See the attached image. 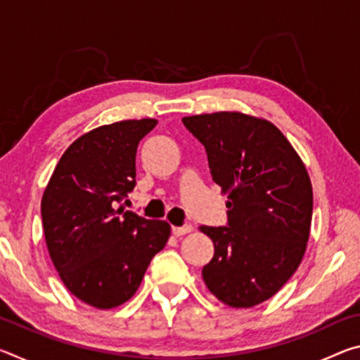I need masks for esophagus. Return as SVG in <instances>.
<instances>
[{"label":"esophagus","instance_id":"1","mask_svg":"<svg viewBox=\"0 0 360 360\" xmlns=\"http://www.w3.org/2000/svg\"><path fill=\"white\" fill-rule=\"evenodd\" d=\"M192 230H193L192 225H184V227H173L172 229V233L174 236H182V235H186V233H191Z\"/></svg>","mask_w":360,"mask_h":360}]
</instances>
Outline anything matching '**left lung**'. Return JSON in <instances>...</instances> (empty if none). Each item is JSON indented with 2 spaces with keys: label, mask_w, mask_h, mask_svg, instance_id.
<instances>
[{
  "label": "left lung",
  "mask_w": 360,
  "mask_h": 360,
  "mask_svg": "<svg viewBox=\"0 0 360 360\" xmlns=\"http://www.w3.org/2000/svg\"><path fill=\"white\" fill-rule=\"evenodd\" d=\"M205 146L212 181L227 195V227H198L214 243L203 266L206 288L231 308L268 300L289 281L307 251L313 187L281 130L238 111L182 117Z\"/></svg>",
  "instance_id": "1"
}]
</instances>
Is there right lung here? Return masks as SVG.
<instances>
[{
  "label": "right lung",
  "mask_w": 360,
  "mask_h": 360,
  "mask_svg": "<svg viewBox=\"0 0 360 360\" xmlns=\"http://www.w3.org/2000/svg\"><path fill=\"white\" fill-rule=\"evenodd\" d=\"M155 125L120 120L84 133L63 152L42 195L53 266L66 289L94 308L130 300L172 233L167 221L117 208L135 187L138 144Z\"/></svg>",
  "instance_id": "obj_1"
}]
</instances>
